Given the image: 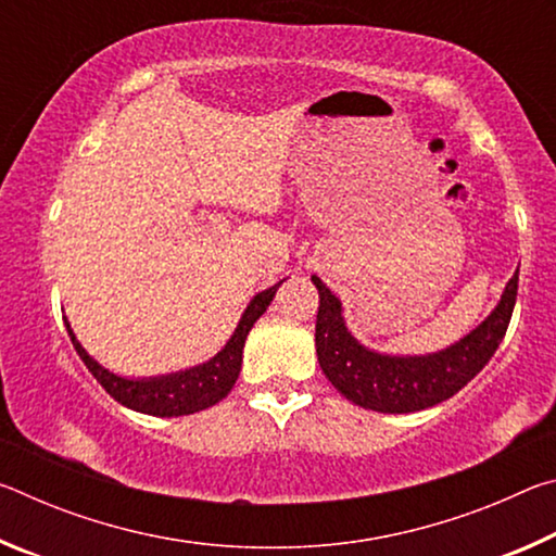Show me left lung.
<instances>
[{
    "label": "left lung",
    "instance_id": "1",
    "mask_svg": "<svg viewBox=\"0 0 556 556\" xmlns=\"http://www.w3.org/2000/svg\"><path fill=\"white\" fill-rule=\"evenodd\" d=\"M318 289L316 355L333 388L357 407L407 414L444 402L485 368L501 345L510 324L517 299V271L501 296V304L485 321L431 355H382L355 341L343 321L341 301L321 279L312 277Z\"/></svg>",
    "mask_w": 556,
    "mask_h": 556
}]
</instances>
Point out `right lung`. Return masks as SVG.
Returning <instances> with one entry per match:
<instances>
[{
  "label": "right lung",
  "mask_w": 556,
  "mask_h": 556,
  "mask_svg": "<svg viewBox=\"0 0 556 556\" xmlns=\"http://www.w3.org/2000/svg\"><path fill=\"white\" fill-rule=\"evenodd\" d=\"M279 285L260 291V294L250 301L238 328H235L232 338L225 343V348L218 355L211 357L208 363L195 365L191 370L162 375V378L131 380V378H119V375L105 370L96 357H90L86 353V348L75 341L71 324L65 321V318L63 321H65V328H68L73 348L78 351L83 363H86L88 370L92 372V378L105 388L110 397H115L119 404H125L129 409L142 412V414H154V417H184V414H193V412L213 407V404H218L225 394L232 390V384L240 375L244 338H248L250 328L255 326L257 318L267 312V306L271 304V299H275Z\"/></svg>",
  "instance_id": "obj_1"
}]
</instances>
